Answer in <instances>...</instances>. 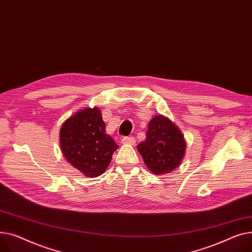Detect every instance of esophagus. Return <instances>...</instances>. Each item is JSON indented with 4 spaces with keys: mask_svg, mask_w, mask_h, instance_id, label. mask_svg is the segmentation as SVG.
I'll return each mask as SVG.
<instances>
[{
    "mask_svg": "<svg viewBox=\"0 0 252 252\" xmlns=\"http://www.w3.org/2000/svg\"><path fill=\"white\" fill-rule=\"evenodd\" d=\"M122 143L123 144H134L135 143V138L134 137H129V136H126V137H123L122 138Z\"/></svg>",
    "mask_w": 252,
    "mask_h": 252,
    "instance_id": "esophagus-1",
    "label": "esophagus"
}]
</instances>
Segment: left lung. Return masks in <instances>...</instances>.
I'll return each instance as SVG.
<instances>
[{
    "label": "left lung",
    "mask_w": 252,
    "mask_h": 252,
    "mask_svg": "<svg viewBox=\"0 0 252 252\" xmlns=\"http://www.w3.org/2000/svg\"><path fill=\"white\" fill-rule=\"evenodd\" d=\"M144 164L155 175L171 173L184 158L186 141L179 127L162 115L154 116L146 138L137 145Z\"/></svg>",
    "instance_id": "obj_1"
}]
</instances>
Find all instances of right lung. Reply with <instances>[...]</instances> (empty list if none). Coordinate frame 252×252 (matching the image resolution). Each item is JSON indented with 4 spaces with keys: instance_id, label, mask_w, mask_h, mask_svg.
Listing matches in <instances>:
<instances>
[{
    "instance_id": "right-lung-1",
    "label": "right lung",
    "mask_w": 252,
    "mask_h": 252,
    "mask_svg": "<svg viewBox=\"0 0 252 252\" xmlns=\"http://www.w3.org/2000/svg\"><path fill=\"white\" fill-rule=\"evenodd\" d=\"M60 149L69 164L88 178L105 173L119 146L106 134L97 107L83 108L70 116L60 129Z\"/></svg>"
}]
</instances>
